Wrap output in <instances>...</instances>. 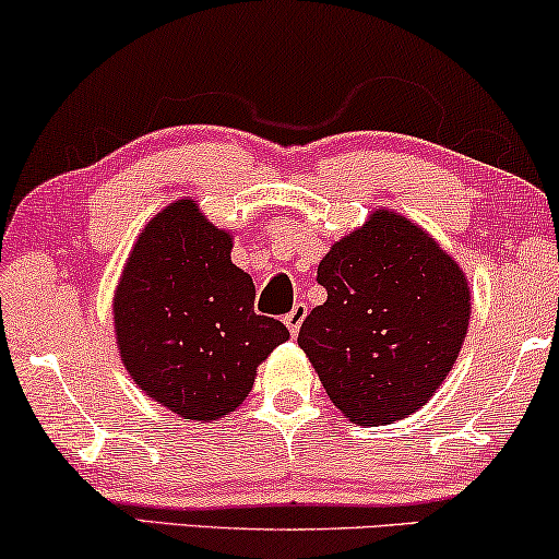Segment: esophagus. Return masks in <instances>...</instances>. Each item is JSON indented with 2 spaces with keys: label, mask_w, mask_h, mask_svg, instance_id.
I'll return each mask as SVG.
<instances>
[{
  "label": "esophagus",
  "mask_w": 559,
  "mask_h": 559,
  "mask_svg": "<svg viewBox=\"0 0 559 559\" xmlns=\"http://www.w3.org/2000/svg\"><path fill=\"white\" fill-rule=\"evenodd\" d=\"M305 316H308V305H305V302H295V308L289 310L287 316H285V325H287V331L293 333V335L300 333V325H302Z\"/></svg>",
  "instance_id": "esophagus-1"
}]
</instances>
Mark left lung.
<instances>
[{"label":"left lung","instance_id":"obj_1","mask_svg":"<svg viewBox=\"0 0 559 559\" xmlns=\"http://www.w3.org/2000/svg\"><path fill=\"white\" fill-rule=\"evenodd\" d=\"M328 300L297 343L335 407L392 425L438 392L468 333L471 287L455 259L394 211H373L318 266Z\"/></svg>","mask_w":559,"mask_h":559}]
</instances>
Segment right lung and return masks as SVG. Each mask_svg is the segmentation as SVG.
<instances>
[{
	"mask_svg": "<svg viewBox=\"0 0 559 559\" xmlns=\"http://www.w3.org/2000/svg\"><path fill=\"white\" fill-rule=\"evenodd\" d=\"M254 282L231 262V234L190 198L144 226L114 293L117 346L142 392L182 419L228 415L257 366L289 338L254 312Z\"/></svg>",
	"mask_w": 559,
	"mask_h": 559,
	"instance_id": "right-lung-1",
	"label": "right lung"
}]
</instances>
